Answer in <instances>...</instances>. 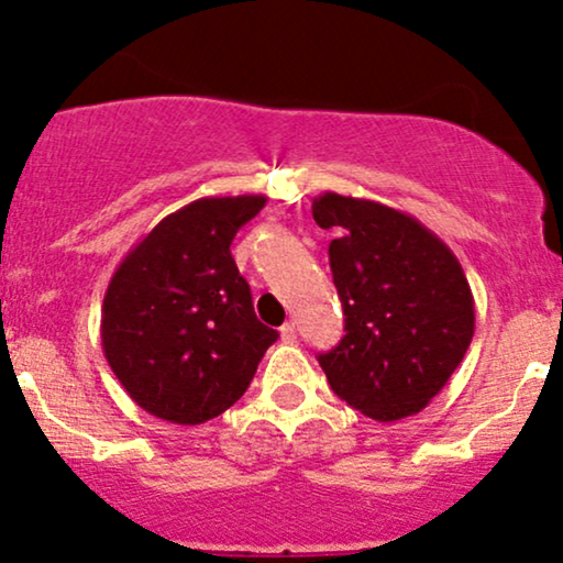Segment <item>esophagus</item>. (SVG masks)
Masks as SVG:
<instances>
[{
    "label": "esophagus",
    "mask_w": 563,
    "mask_h": 563,
    "mask_svg": "<svg viewBox=\"0 0 563 563\" xmlns=\"http://www.w3.org/2000/svg\"><path fill=\"white\" fill-rule=\"evenodd\" d=\"M280 340L283 343H296V324L286 322L280 327Z\"/></svg>",
    "instance_id": "esophagus-1"
}]
</instances>
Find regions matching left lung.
Masks as SVG:
<instances>
[{"label":"left lung","instance_id":"obj_1","mask_svg":"<svg viewBox=\"0 0 563 563\" xmlns=\"http://www.w3.org/2000/svg\"><path fill=\"white\" fill-rule=\"evenodd\" d=\"M332 229V280L345 334L319 353L332 393L374 421L416 416L450 382L475 332L471 283L421 220L382 202L324 191L311 205Z\"/></svg>","mask_w":563,"mask_h":563}]
</instances>
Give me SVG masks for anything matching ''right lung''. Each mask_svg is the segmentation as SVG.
<instances>
[{"label": "right lung", "mask_w": 563, "mask_h": 563, "mask_svg": "<svg viewBox=\"0 0 563 563\" xmlns=\"http://www.w3.org/2000/svg\"><path fill=\"white\" fill-rule=\"evenodd\" d=\"M265 195L202 197L132 249L103 296L101 343L126 395L155 418L197 426L229 410L277 332L262 324L231 257Z\"/></svg>", "instance_id": "1"}]
</instances>
